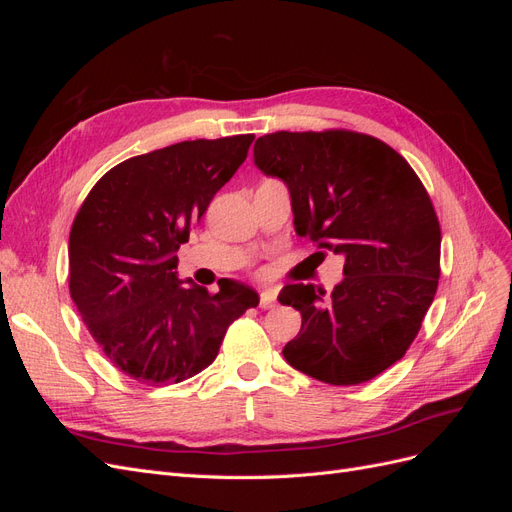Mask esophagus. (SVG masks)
<instances>
[{"label": "esophagus", "instance_id": "1", "mask_svg": "<svg viewBox=\"0 0 512 512\" xmlns=\"http://www.w3.org/2000/svg\"><path fill=\"white\" fill-rule=\"evenodd\" d=\"M275 292L273 290H262L260 292V307L262 309H269V307H273L275 305Z\"/></svg>", "mask_w": 512, "mask_h": 512}]
</instances>
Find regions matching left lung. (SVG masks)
I'll return each mask as SVG.
<instances>
[{
	"mask_svg": "<svg viewBox=\"0 0 512 512\" xmlns=\"http://www.w3.org/2000/svg\"><path fill=\"white\" fill-rule=\"evenodd\" d=\"M254 164L286 183L297 235L346 260L329 297L282 288L277 301L303 318L284 359L335 386L376 378L406 354L438 290L442 237L421 179L395 149L348 130L260 136Z\"/></svg>",
	"mask_w": 512,
	"mask_h": 512,
	"instance_id": "1",
	"label": "left lung"
}]
</instances>
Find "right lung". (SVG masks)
I'll use <instances>...</instances> for the list:
<instances>
[{
    "label": "right lung",
    "mask_w": 512,
    "mask_h": 512,
    "mask_svg": "<svg viewBox=\"0 0 512 512\" xmlns=\"http://www.w3.org/2000/svg\"><path fill=\"white\" fill-rule=\"evenodd\" d=\"M254 134L183 141L117 164L70 230V297L123 374L151 386L196 376L258 294L222 280L211 294L177 277V250L237 173Z\"/></svg>",
    "instance_id": "1"
}]
</instances>
